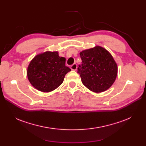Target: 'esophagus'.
Masks as SVG:
<instances>
[{
    "label": "esophagus",
    "instance_id": "34e87169",
    "mask_svg": "<svg viewBox=\"0 0 146 146\" xmlns=\"http://www.w3.org/2000/svg\"><path fill=\"white\" fill-rule=\"evenodd\" d=\"M70 69L73 70H76L77 69V65L76 63L73 64L71 66H70Z\"/></svg>",
    "mask_w": 146,
    "mask_h": 146
}]
</instances>
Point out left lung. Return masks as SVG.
<instances>
[{
	"instance_id": "8db88e82",
	"label": "left lung",
	"mask_w": 146,
	"mask_h": 146,
	"mask_svg": "<svg viewBox=\"0 0 146 146\" xmlns=\"http://www.w3.org/2000/svg\"><path fill=\"white\" fill-rule=\"evenodd\" d=\"M82 61L77 72L88 89L102 92L112 86L117 75V66L111 54L105 48L96 46L80 53Z\"/></svg>"
}]
</instances>
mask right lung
I'll use <instances>...</instances> for the list:
<instances>
[{
	"instance_id": "right-lung-1",
	"label": "right lung",
	"mask_w": 146,
	"mask_h": 146,
	"mask_svg": "<svg viewBox=\"0 0 146 146\" xmlns=\"http://www.w3.org/2000/svg\"><path fill=\"white\" fill-rule=\"evenodd\" d=\"M66 58L58 52L46 51L35 56L27 68L30 83L39 91L47 92L56 89L63 82L70 69L65 65Z\"/></svg>"
}]
</instances>
